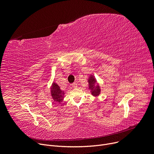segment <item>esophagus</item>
<instances>
[{"label":"esophagus","mask_w":154,"mask_h":154,"mask_svg":"<svg viewBox=\"0 0 154 154\" xmlns=\"http://www.w3.org/2000/svg\"><path fill=\"white\" fill-rule=\"evenodd\" d=\"M71 85H72V87L73 88H77V84L76 82H74V83L72 84Z\"/></svg>","instance_id":"1"}]
</instances>
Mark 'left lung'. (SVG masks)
Returning a JSON list of instances; mask_svg holds the SVG:
<instances>
[{"mask_svg": "<svg viewBox=\"0 0 154 154\" xmlns=\"http://www.w3.org/2000/svg\"><path fill=\"white\" fill-rule=\"evenodd\" d=\"M88 83V89L94 97H98L101 92V88L99 84L94 75H90L87 79Z\"/></svg>", "mask_w": 154, "mask_h": 154, "instance_id": "obj_1", "label": "left lung"}]
</instances>
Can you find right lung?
Listing matches in <instances>:
<instances>
[{"instance_id": "add662e5", "label": "right lung", "mask_w": 154, "mask_h": 154, "mask_svg": "<svg viewBox=\"0 0 154 154\" xmlns=\"http://www.w3.org/2000/svg\"><path fill=\"white\" fill-rule=\"evenodd\" d=\"M50 91L52 99L55 103H60L63 100L64 95L66 93V91H62L57 84L53 82L51 86Z\"/></svg>"}]
</instances>
